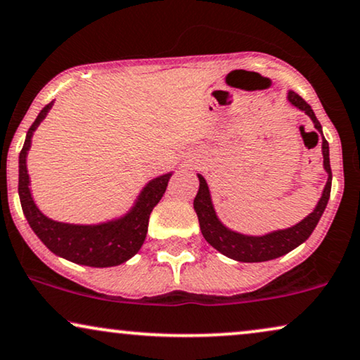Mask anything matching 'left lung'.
<instances>
[{
	"mask_svg": "<svg viewBox=\"0 0 360 360\" xmlns=\"http://www.w3.org/2000/svg\"><path fill=\"white\" fill-rule=\"evenodd\" d=\"M288 101L297 108L299 111H304L311 117L314 122V127L319 131L322 138V158H324V169L327 172V183L322 191V195L319 202L316 204L314 211L307 214L302 221L297 224L284 227V229H276L266 234H244L239 231L231 229L224 222L219 219L216 209H214L211 191L204 179V176L198 174L199 177V191L194 198V211L198 214L199 227L204 239L212 245L216 251L224 254L226 257L234 259L239 262H264L271 261V259H277L284 254L292 251V249L306 243L312 231L316 229L317 222L322 217L326 211L327 202L330 198V186H332V171H330V161H329V143H327L324 134H322V126L317 121L316 115L311 109V106L304 101L294 91L288 93Z\"/></svg>",
	"mask_w": 360,
	"mask_h": 360,
	"instance_id": "8db88e82",
	"label": "left lung"
}]
</instances>
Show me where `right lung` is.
I'll return each instance as SVG.
<instances>
[{
    "instance_id": "1",
    "label": "right lung",
    "mask_w": 360,
    "mask_h": 360,
    "mask_svg": "<svg viewBox=\"0 0 360 360\" xmlns=\"http://www.w3.org/2000/svg\"><path fill=\"white\" fill-rule=\"evenodd\" d=\"M53 104L54 101L41 109L38 117L26 133L25 146L20 153L18 194H20L22 212L33 233L58 257L89 267L120 266L138 254L143 245L148 234L149 216L165 195L172 171L148 181L136 195L131 207L112 219L96 222V224H71V222L51 219L36 206L30 188L31 181L26 159H28L34 131L46 120Z\"/></svg>"
}]
</instances>
